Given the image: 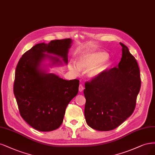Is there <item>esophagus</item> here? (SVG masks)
Instances as JSON below:
<instances>
[{
	"mask_svg": "<svg viewBox=\"0 0 155 155\" xmlns=\"http://www.w3.org/2000/svg\"><path fill=\"white\" fill-rule=\"evenodd\" d=\"M84 90V87L82 84H79V91L80 92H81L83 90Z\"/></svg>",
	"mask_w": 155,
	"mask_h": 155,
	"instance_id": "34e87169",
	"label": "esophagus"
}]
</instances>
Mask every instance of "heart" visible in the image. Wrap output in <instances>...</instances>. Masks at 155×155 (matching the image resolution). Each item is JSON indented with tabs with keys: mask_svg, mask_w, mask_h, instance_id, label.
Listing matches in <instances>:
<instances>
[{
	"mask_svg": "<svg viewBox=\"0 0 155 155\" xmlns=\"http://www.w3.org/2000/svg\"><path fill=\"white\" fill-rule=\"evenodd\" d=\"M110 65L108 54L104 52L97 51L78 58L76 63L70 62L68 69L75 74L79 71H87L89 79H94L105 72Z\"/></svg>",
	"mask_w": 155,
	"mask_h": 155,
	"instance_id": "1",
	"label": "heart"
}]
</instances>
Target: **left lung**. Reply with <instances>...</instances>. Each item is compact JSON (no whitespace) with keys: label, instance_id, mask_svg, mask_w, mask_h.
Returning a JSON list of instances; mask_svg holds the SVG:
<instances>
[{"label":"left lung","instance_id":"left-lung-1","mask_svg":"<svg viewBox=\"0 0 155 155\" xmlns=\"http://www.w3.org/2000/svg\"><path fill=\"white\" fill-rule=\"evenodd\" d=\"M117 67L85 83L84 117L87 124L98 131L114 130L131 115L141 85L138 63L123 44Z\"/></svg>","mask_w":155,"mask_h":155}]
</instances>
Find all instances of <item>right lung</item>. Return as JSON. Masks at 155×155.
Segmentation results:
<instances>
[{"mask_svg": "<svg viewBox=\"0 0 155 155\" xmlns=\"http://www.w3.org/2000/svg\"><path fill=\"white\" fill-rule=\"evenodd\" d=\"M72 43V39L67 38L38 44L25 52L17 64L14 94L21 117L36 130L58 129L62 124L67 105L78 93V79L67 81L47 73L42 66L46 59L51 61L50 67L61 65L60 58L67 64Z\"/></svg>", "mask_w": 155, "mask_h": 155, "instance_id": "add662e5", "label": "right lung"}]
</instances>
